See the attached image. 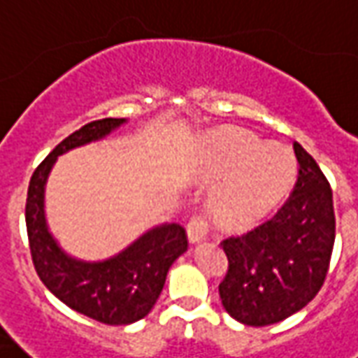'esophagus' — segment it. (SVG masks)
Returning a JSON list of instances; mask_svg holds the SVG:
<instances>
[{
    "instance_id": "34e87169",
    "label": "esophagus",
    "mask_w": 358,
    "mask_h": 358,
    "mask_svg": "<svg viewBox=\"0 0 358 358\" xmlns=\"http://www.w3.org/2000/svg\"><path fill=\"white\" fill-rule=\"evenodd\" d=\"M207 234H209V227L201 217H194L192 221L187 222V240H189V244L203 242L207 238Z\"/></svg>"
}]
</instances>
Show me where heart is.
I'll list each match as a JSON object with an SVG mask.
<instances>
[{"label":"heart","instance_id":"heart-1","mask_svg":"<svg viewBox=\"0 0 358 358\" xmlns=\"http://www.w3.org/2000/svg\"><path fill=\"white\" fill-rule=\"evenodd\" d=\"M203 178L221 182L211 211L222 227L250 229L279 207L296 180V159L281 143H262L244 129H221L209 137Z\"/></svg>","mask_w":358,"mask_h":358}]
</instances>
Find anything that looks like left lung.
Wrapping results in <instances>:
<instances>
[{"label":"left lung","instance_id":"1","mask_svg":"<svg viewBox=\"0 0 358 358\" xmlns=\"http://www.w3.org/2000/svg\"><path fill=\"white\" fill-rule=\"evenodd\" d=\"M299 178L271 221L222 240L229 271L219 285L224 310L244 326H271L296 314L324 285L336 240L326 176L294 141Z\"/></svg>","mask_w":358,"mask_h":358}]
</instances>
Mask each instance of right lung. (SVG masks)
<instances>
[{"instance_id":"right-lung-1","label":"right lung","mask_w":358,"mask_h":358,"mask_svg":"<svg viewBox=\"0 0 358 358\" xmlns=\"http://www.w3.org/2000/svg\"><path fill=\"white\" fill-rule=\"evenodd\" d=\"M126 122L99 120L66 137L32 174L24 213L32 262L42 283L69 308L108 326L134 324L153 310L169 269L187 250L186 231L178 222H162L106 259H79L67 254L50 232L46 184L59 155L101 141Z\"/></svg>"}]
</instances>
